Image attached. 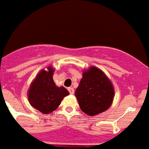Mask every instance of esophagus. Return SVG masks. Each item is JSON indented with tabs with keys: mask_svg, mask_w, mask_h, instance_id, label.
<instances>
[{
	"mask_svg": "<svg viewBox=\"0 0 149 149\" xmlns=\"http://www.w3.org/2000/svg\"><path fill=\"white\" fill-rule=\"evenodd\" d=\"M68 92L70 93V94H72V95H73L74 93V88H72V87L68 88Z\"/></svg>",
	"mask_w": 149,
	"mask_h": 149,
	"instance_id": "34e87169",
	"label": "esophagus"
}]
</instances>
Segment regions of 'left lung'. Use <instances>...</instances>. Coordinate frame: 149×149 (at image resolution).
<instances>
[{
  "instance_id": "8db88e82",
  "label": "left lung",
  "mask_w": 149,
  "mask_h": 149,
  "mask_svg": "<svg viewBox=\"0 0 149 149\" xmlns=\"http://www.w3.org/2000/svg\"><path fill=\"white\" fill-rule=\"evenodd\" d=\"M74 94L81 110L89 116H94L111 106L114 88L101 69L91 66L83 72V77Z\"/></svg>"
}]
</instances>
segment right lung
<instances>
[{"mask_svg":"<svg viewBox=\"0 0 149 149\" xmlns=\"http://www.w3.org/2000/svg\"><path fill=\"white\" fill-rule=\"evenodd\" d=\"M54 72L52 66H48V71H40L27 92L30 105L44 114L56 110L63 98L69 94L65 87L56 86L53 80Z\"/></svg>","mask_w":149,"mask_h":149,"instance_id":"1","label":"right lung"}]
</instances>
